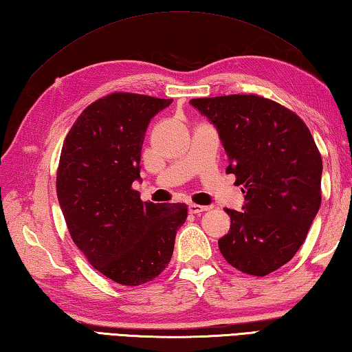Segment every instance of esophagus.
Masks as SVG:
<instances>
[{
	"label": "esophagus",
	"mask_w": 352,
	"mask_h": 352,
	"mask_svg": "<svg viewBox=\"0 0 352 352\" xmlns=\"http://www.w3.org/2000/svg\"><path fill=\"white\" fill-rule=\"evenodd\" d=\"M208 209H209L208 206H199V204H194V203H190V204L188 206L189 213H201V212L208 210Z\"/></svg>",
	"instance_id": "1"
}]
</instances>
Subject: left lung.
<instances>
[{
  "instance_id": "left-lung-1",
  "label": "left lung",
  "mask_w": 352,
  "mask_h": 352,
  "mask_svg": "<svg viewBox=\"0 0 352 352\" xmlns=\"http://www.w3.org/2000/svg\"><path fill=\"white\" fill-rule=\"evenodd\" d=\"M217 128L243 184V212L224 209L230 230L218 239L227 263L253 276L278 270L300 249L318 215L322 157L307 125L290 109L253 94L192 99Z\"/></svg>"
}]
</instances>
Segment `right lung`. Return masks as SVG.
<instances>
[{
	"label": "right lung",
	"instance_id": "1",
	"mask_svg": "<svg viewBox=\"0 0 352 352\" xmlns=\"http://www.w3.org/2000/svg\"><path fill=\"white\" fill-rule=\"evenodd\" d=\"M172 103L114 93L87 107L62 146L56 177L72 239L96 270L122 285H140L169 264L183 203L142 201L133 189L151 119Z\"/></svg>",
	"mask_w": 352,
	"mask_h": 352
}]
</instances>
